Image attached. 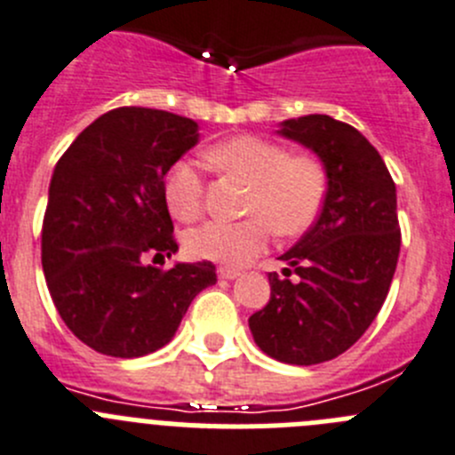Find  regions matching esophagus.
<instances>
[{
	"label": "esophagus",
	"instance_id": "34e87169",
	"mask_svg": "<svg viewBox=\"0 0 455 455\" xmlns=\"http://www.w3.org/2000/svg\"><path fill=\"white\" fill-rule=\"evenodd\" d=\"M218 275H220V278H224V280H233V278H237V275H240V271L231 269V267H220Z\"/></svg>",
	"mask_w": 455,
	"mask_h": 455
}]
</instances>
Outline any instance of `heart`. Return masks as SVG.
<instances>
[{
	"instance_id": "b5f03b06",
	"label": "heart",
	"mask_w": 455,
	"mask_h": 455,
	"mask_svg": "<svg viewBox=\"0 0 455 455\" xmlns=\"http://www.w3.org/2000/svg\"><path fill=\"white\" fill-rule=\"evenodd\" d=\"M206 159L247 181L244 213L253 215L240 222L208 220L190 228L184 237L190 256L231 267L247 265L265 251L271 228L278 235H296L323 206L328 177L316 156L290 155L271 139L242 134L211 148ZM164 197L175 220H197L204 208V180L197 165L177 161L164 180Z\"/></svg>"
}]
</instances>
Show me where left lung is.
<instances>
[{"label": "left lung", "mask_w": 455, "mask_h": 455, "mask_svg": "<svg viewBox=\"0 0 455 455\" xmlns=\"http://www.w3.org/2000/svg\"><path fill=\"white\" fill-rule=\"evenodd\" d=\"M278 134L321 159L328 190L316 222L280 256L287 278L269 274L271 299L249 328L271 359L314 366L355 346L388 296L402 244L397 193L379 152L347 123L309 114Z\"/></svg>", "instance_id": "left-lung-1"}]
</instances>
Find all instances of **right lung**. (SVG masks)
<instances>
[{"instance_id": "add662e5", "label": "right lung", "mask_w": 455, "mask_h": 455, "mask_svg": "<svg viewBox=\"0 0 455 455\" xmlns=\"http://www.w3.org/2000/svg\"><path fill=\"white\" fill-rule=\"evenodd\" d=\"M199 141L197 123L118 108L80 132L55 164L42 222V269L67 328L108 356H143L175 337L213 262L146 265L177 242L164 197L168 170Z\"/></svg>"}]
</instances>
